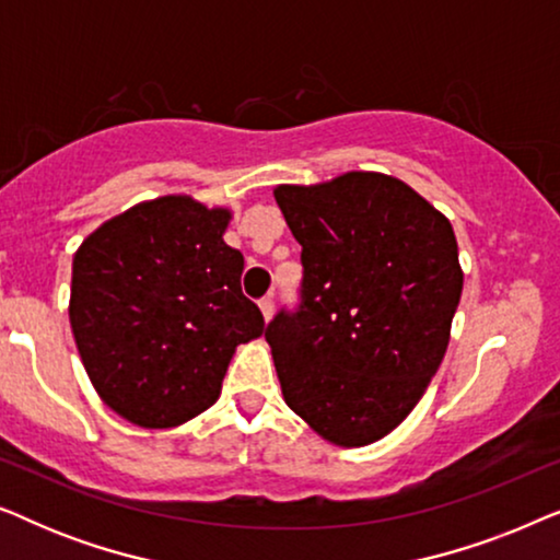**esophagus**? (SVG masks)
<instances>
[{
    "label": "esophagus",
    "mask_w": 560,
    "mask_h": 560,
    "mask_svg": "<svg viewBox=\"0 0 560 560\" xmlns=\"http://www.w3.org/2000/svg\"><path fill=\"white\" fill-rule=\"evenodd\" d=\"M259 308H262V316H265V320H270V318H272V311H275V301H272V295L259 298Z\"/></svg>",
    "instance_id": "34e87169"
}]
</instances>
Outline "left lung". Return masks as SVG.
<instances>
[{"label":"left lung","instance_id":"1","mask_svg":"<svg viewBox=\"0 0 560 560\" xmlns=\"http://www.w3.org/2000/svg\"><path fill=\"white\" fill-rule=\"evenodd\" d=\"M301 244L293 308L267 324L282 395L318 435L366 446L408 418L448 347L464 275L448 219L402 180L278 186Z\"/></svg>","mask_w":560,"mask_h":560}]
</instances>
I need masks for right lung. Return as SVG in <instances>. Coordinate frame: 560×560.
<instances>
[{
  "instance_id": "obj_1",
  "label": "right lung",
  "mask_w": 560,
  "mask_h": 560,
  "mask_svg": "<svg viewBox=\"0 0 560 560\" xmlns=\"http://www.w3.org/2000/svg\"><path fill=\"white\" fill-rule=\"evenodd\" d=\"M226 224L224 209L165 196L106 221L75 252V347L96 393L129 423L171 428L211 408L234 349L265 331Z\"/></svg>"
}]
</instances>
